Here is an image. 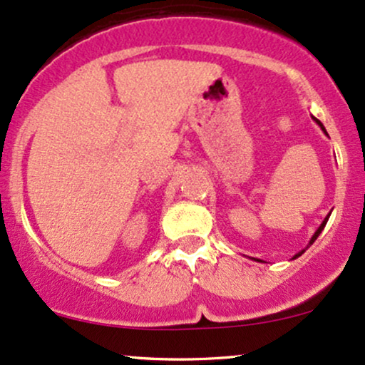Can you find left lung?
I'll return each instance as SVG.
<instances>
[{"label":"left lung","mask_w":365,"mask_h":365,"mask_svg":"<svg viewBox=\"0 0 365 365\" xmlns=\"http://www.w3.org/2000/svg\"><path fill=\"white\" fill-rule=\"evenodd\" d=\"M313 120H314V121H317V123H318V125H320V128L323 130V133H325V135H328V133H327V130H325V127H323V125H322V121H320V120H318V118H314V116H313ZM328 218H330V215H328V217H327L325 220H323V223L320 225V227H318V230H317V232H314V235L312 237V240H309V244H308V247H309V245H313V242H314V240H317V238H318V235H320V233H322V230H323V228H325V225H327V222H328ZM308 247H307V249H308ZM307 249H304V250H307ZM304 250H301V252H298V254H296V255H294V257H292V259L299 257V255H301V254H304ZM254 260H257V262H262V260H259V259H254Z\"/></svg>","instance_id":"obj_1"}]
</instances>
